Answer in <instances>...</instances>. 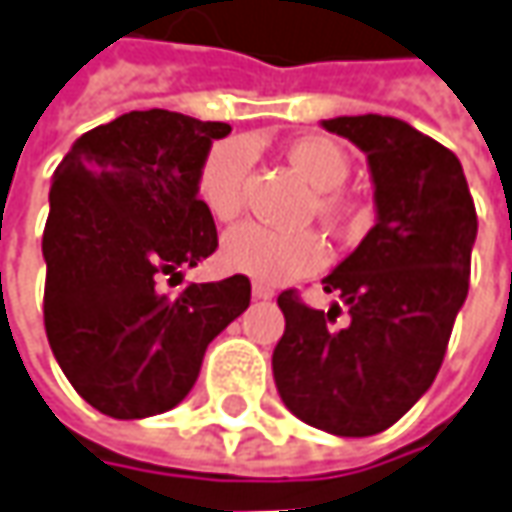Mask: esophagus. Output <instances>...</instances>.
Returning <instances> with one entry per match:
<instances>
[{
  "mask_svg": "<svg viewBox=\"0 0 512 512\" xmlns=\"http://www.w3.org/2000/svg\"><path fill=\"white\" fill-rule=\"evenodd\" d=\"M252 294H255L257 300H272L274 289L272 286H266V283H255V286H252Z\"/></svg>",
  "mask_w": 512,
  "mask_h": 512,
  "instance_id": "1",
  "label": "esophagus"
}]
</instances>
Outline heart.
Segmentation results:
<instances>
[{
	"instance_id": "heart-1",
	"label": "heart",
	"mask_w": 512,
	"mask_h": 512,
	"mask_svg": "<svg viewBox=\"0 0 512 512\" xmlns=\"http://www.w3.org/2000/svg\"><path fill=\"white\" fill-rule=\"evenodd\" d=\"M283 155L291 169L314 186L311 212L320 221L331 229H348L357 221V203L343 189L351 164L337 141L326 135H297L286 144ZM249 164L252 150L240 138L218 141L203 155L195 195L212 218L232 221L238 215ZM221 260L229 272L255 277L260 283H286L323 269L328 246L314 229L277 232L260 223H240L223 238Z\"/></svg>"
}]
</instances>
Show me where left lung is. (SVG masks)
Instances as JSON below:
<instances>
[{"label":"left lung","mask_w":512,"mask_h":512,"mask_svg":"<svg viewBox=\"0 0 512 512\" xmlns=\"http://www.w3.org/2000/svg\"><path fill=\"white\" fill-rule=\"evenodd\" d=\"M374 175L379 221L323 280L348 306L311 309L286 289L272 368L280 399L311 428L374 436L414 408L442 368L470 283L476 206L459 158L391 115H340Z\"/></svg>","instance_id":"obj_1"}]
</instances>
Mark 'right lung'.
I'll use <instances>...</instances> for the list:
<instances>
[{
  "label": "right lung",
  "instance_id": "add662e5",
  "mask_svg": "<svg viewBox=\"0 0 512 512\" xmlns=\"http://www.w3.org/2000/svg\"><path fill=\"white\" fill-rule=\"evenodd\" d=\"M229 130L133 110L81 135L53 172L42 238L47 343L101 414L144 419L175 408L206 345L252 300L246 274L164 291L218 249L195 181L209 144Z\"/></svg>",
  "mask_w": 512,
  "mask_h": 512
}]
</instances>
